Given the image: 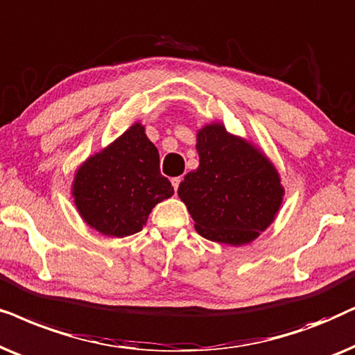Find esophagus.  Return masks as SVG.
Listing matches in <instances>:
<instances>
[{"instance_id": "1", "label": "esophagus", "mask_w": 355, "mask_h": 355, "mask_svg": "<svg viewBox=\"0 0 355 355\" xmlns=\"http://www.w3.org/2000/svg\"><path fill=\"white\" fill-rule=\"evenodd\" d=\"M170 182H172V187H173V190H175V191H177V190H178V187H180L182 177H173V178H172V180H170Z\"/></svg>"}]
</instances>
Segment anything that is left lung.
Segmentation results:
<instances>
[{
	"instance_id": "obj_1",
	"label": "left lung",
	"mask_w": 355,
	"mask_h": 355,
	"mask_svg": "<svg viewBox=\"0 0 355 355\" xmlns=\"http://www.w3.org/2000/svg\"><path fill=\"white\" fill-rule=\"evenodd\" d=\"M200 167L185 175L178 196L202 237L227 245L250 243L274 220L284 190L272 164L222 125L198 133Z\"/></svg>"
}]
</instances>
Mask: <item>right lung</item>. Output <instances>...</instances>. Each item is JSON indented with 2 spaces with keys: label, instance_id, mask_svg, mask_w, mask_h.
<instances>
[{
  "label": "right lung",
  "instance_id": "right-lung-1",
  "mask_svg": "<svg viewBox=\"0 0 355 355\" xmlns=\"http://www.w3.org/2000/svg\"><path fill=\"white\" fill-rule=\"evenodd\" d=\"M73 195L89 225L108 237H126L143 229L153 207L173 195V187L160 175L157 149L136 123L83 164Z\"/></svg>",
  "mask_w": 355,
  "mask_h": 355
}]
</instances>
